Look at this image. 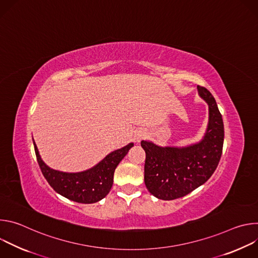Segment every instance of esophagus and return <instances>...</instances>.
<instances>
[{
  "label": "esophagus",
  "instance_id": "obj_1",
  "mask_svg": "<svg viewBox=\"0 0 258 258\" xmlns=\"http://www.w3.org/2000/svg\"><path fill=\"white\" fill-rule=\"evenodd\" d=\"M146 136H147V133H146L144 130H140V131H138L137 134H136V141H137L138 143H140L143 139L146 138Z\"/></svg>",
  "mask_w": 258,
  "mask_h": 258
}]
</instances>
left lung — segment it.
I'll return each mask as SVG.
<instances>
[{"instance_id": "obj_1", "label": "left lung", "mask_w": 258, "mask_h": 258, "mask_svg": "<svg viewBox=\"0 0 258 258\" xmlns=\"http://www.w3.org/2000/svg\"><path fill=\"white\" fill-rule=\"evenodd\" d=\"M198 94L208 105V124L201 141L185 147H161L142 141L146 152L145 185L158 199L183 197L203 185L216 169L224 145V122L211 93L198 86Z\"/></svg>"}]
</instances>
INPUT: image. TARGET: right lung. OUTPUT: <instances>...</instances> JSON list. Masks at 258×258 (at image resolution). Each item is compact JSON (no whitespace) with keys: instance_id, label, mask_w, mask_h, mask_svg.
<instances>
[{"instance_id":"1","label":"right lung","mask_w":258,"mask_h":258,"mask_svg":"<svg viewBox=\"0 0 258 258\" xmlns=\"http://www.w3.org/2000/svg\"><path fill=\"white\" fill-rule=\"evenodd\" d=\"M33 146L41 170L50 186L58 194L69 200L91 204L102 200L111 190L114 170L134 146V143L109 153L92 168L80 172H64L49 167L41 158L34 141Z\"/></svg>"}]
</instances>
